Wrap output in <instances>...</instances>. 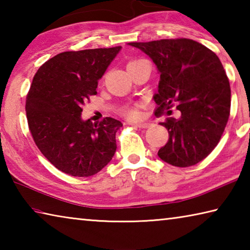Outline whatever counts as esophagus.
<instances>
[{"label": "esophagus", "instance_id": "1", "mask_svg": "<svg viewBox=\"0 0 250 250\" xmlns=\"http://www.w3.org/2000/svg\"><path fill=\"white\" fill-rule=\"evenodd\" d=\"M132 125L137 126V128H141V129H146L150 126V124H147V122H134L132 124Z\"/></svg>", "mask_w": 250, "mask_h": 250}]
</instances>
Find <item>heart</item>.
I'll return each mask as SVG.
<instances>
[{
    "mask_svg": "<svg viewBox=\"0 0 250 250\" xmlns=\"http://www.w3.org/2000/svg\"><path fill=\"white\" fill-rule=\"evenodd\" d=\"M126 115L130 118H138L139 117V111L137 109H130L126 111Z\"/></svg>",
    "mask_w": 250,
    "mask_h": 250,
    "instance_id": "obj_1",
    "label": "heart"
}]
</instances>
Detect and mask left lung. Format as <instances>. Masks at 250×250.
<instances>
[{
    "label": "left lung",
    "mask_w": 250,
    "mask_h": 250,
    "mask_svg": "<svg viewBox=\"0 0 250 250\" xmlns=\"http://www.w3.org/2000/svg\"><path fill=\"white\" fill-rule=\"evenodd\" d=\"M128 45L146 54L158 68L155 113L174 104L181 111L179 119L161 122L168 141L159 150V158L179 167L201 162L221 140L229 117L230 86L217 55L188 39Z\"/></svg>",
    "instance_id": "left-lung-1"
}]
</instances>
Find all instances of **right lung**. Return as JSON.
<instances>
[{
	"mask_svg": "<svg viewBox=\"0 0 250 250\" xmlns=\"http://www.w3.org/2000/svg\"><path fill=\"white\" fill-rule=\"evenodd\" d=\"M120 50L61 53L34 76L25 105L29 131L45 158L66 174H97L115 155L121 122L110 117L99 124L83 120L82 107L97 94L98 80Z\"/></svg>",
	"mask_w": 250,
	"mask_h": 250,
	"instance_id": "add662e5",
	"label": "right lung"
}]
</instances>
